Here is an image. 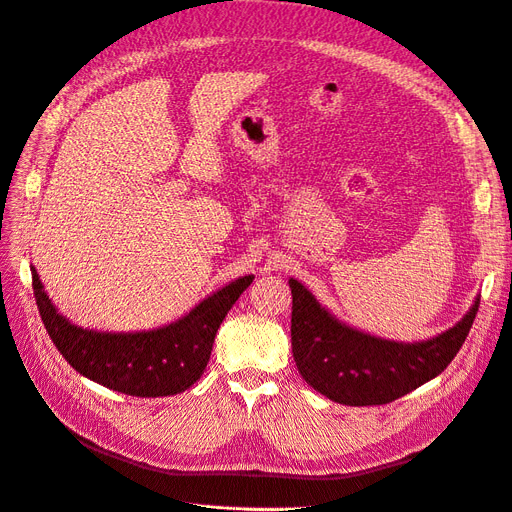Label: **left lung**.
Returning <instances> with one entry per match:
<instances>
[{
  "instance_id": "left-lung-1",
  "label": "left lung",
  "mask_w": 512,
  "mask_h": 512,
  "mask_svg": "<svg viewBox=\"0 0 512 512\" xmlns=\"http://www.w3.org/2000/svg\"><path fill=\"white\" fill-rule=\"evenodd\" d=\"M292 290V354L305 382L346 406H382L408 395L448 367L466 342L480 299L446 333L421 344H397L337 322L297 280Z\"/></svg>"
}]
</instances>
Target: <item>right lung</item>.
<instances>
[{
    "instance_id": "obj_1",
    "label": "right lung",
    "mask_w": 512,
    "mask_h": 512,
    "mask_svg": "<svg viewBox=\"0 0 512 512\" xmlns=\"http://www.w3.org/2000/svg\"><path fill=\"white\" fill-rule=\"evenodd\" d=\"M252 280L254 275L235 280L168 327L100 333L74 327L59 316L32 267L38 312L61 356L85 378L134 397H166L190 389L203 376L222 320Z\"/></svg>"
}]
</instances>
